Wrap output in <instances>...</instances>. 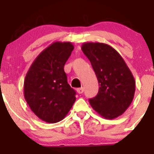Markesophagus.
<instances>
[{"label":"esophagus","instance_id":"obj_1","mask_svg":"<svg viewBox=\"0 0 154 154\" xmlns=\"http://www.w3.org/2000/svg\"><path fill=\"white\" fill-rule=\"evenodd\" d=\"M76 91H77V92H78L79 94H82L84 92V89L82 87V88H78V89H76Z\"/></svg>","mask_w":154,"mask_h":154}]
</instances>
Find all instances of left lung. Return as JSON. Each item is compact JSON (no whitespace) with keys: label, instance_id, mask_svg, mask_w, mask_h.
<instances>
[{"label":"left lung","instance_id":"left-lung-1","mask_svg":"<svg viewBox=\"0 0 154 154\" xmlns=\"http://www.w3.org/2000/svg\"><path fill=\"white\" fill-rule=\"evenodd\" d=\"M82 51L90 61L99 82V92L89 99L98 114L113 119L125 112L135 94V79L116 50L105 43L85 42Z\"/></svg>","mask_w":154,"mask_h":154}]
</instances>
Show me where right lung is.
Segmentation results:
<instances>
[{
    "label": "right lung",
    "instance_id": "add662e5",
    "mask_svg": "<svg viewBox=\"0 0 154 154\" xmlns=\"http://www.w3.org/2000/svg\"><path fill=\"white\" fill-rule=\"evenodd\" d=\"M73 49L69 42H53L37 56L24 79V99L31 111L46 123L62 120L75 101V92L64 71Z\"/></svg>",
    "mask_w": 154,
    "mask_h": 154
}]
</instances>
